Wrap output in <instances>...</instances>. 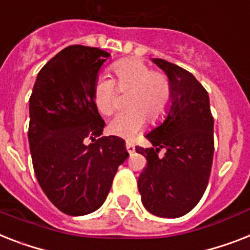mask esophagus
I'll use <instances>...</instances> for the list:
<instances>
[{
	"label": "esophagus",
	"instance_id": "obj_1",
	"mask_svg": "<svg viewBox=\"0 0 250 250\" xmlns=\"http://www.w3.org/2000/svg\"><path fill=\"white\" fill-rule=\"evenodd\" d=\"M125 149H127V151H128L129 154L135 153V146H133V144L125 143Z\"/></svg>",
	"mask_w": 250,
	"mask_h": 250
}]
</instances>
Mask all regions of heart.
Here are the masks:
<instances>
[{
	"mask_svg": "<svg viewBox=\"0 0 250 250\" xmlns=\"http://www.w3.org/2000/svg\"><path fill=\"white\" fill-rule=\"evenodd\" d=\"M113 79L100 77L92 90L93 103L103 115H110L117 106L115 90L127 92V110L109 123V132L132 140L144 128L147 119L157 125L166 119L172 104V86L167 74L151 70L140 59H122L110 66Z\"/></svg>",
	"mask_w": 250,
	"mask_h": 250,
	"instance_id": "b5f03b06",
	"label": "heart"
}]
</instances>
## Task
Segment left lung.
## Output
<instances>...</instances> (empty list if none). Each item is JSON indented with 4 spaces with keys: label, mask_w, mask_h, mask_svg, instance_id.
<instances>
[{
    "label": "left lung",
    "mask_w": 250,
    "mask_h": 250,
    "mask_svg": "<svg viewBox=\"0 0 250 250\" xmlns=\"http://www.w3.org/2000/svg\"><path fill=\"white\" fill-rule=\"evenodd\" d=\"M172 86L166 121L149 132L151 147L136 146L146 158L137 181L146 209L158 217L177 218L194 208L209 181L214 139L209 96L191 73L163 59H153ZM166 151L163 157L159 151Z\"/></svg>",
    "instance_id": "left-lung-1"
}]
</instances>
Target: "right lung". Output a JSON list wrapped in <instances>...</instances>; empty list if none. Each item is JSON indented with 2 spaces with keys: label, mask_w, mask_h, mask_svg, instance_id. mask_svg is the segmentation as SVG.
I'll list each match as a JSON object with an SVG mask.
<instances>
[{
  "label": "right lung",
  "mask_w": 250,
  "mask_h": 250,
  "mask_svg": "<svg viewBox=\"0 0 250 250\" xmlns=\"http://www.w3.org/2000/svg\"><path fill=\"white\" fill-rule=\"evenodd\" d=\"M110 54L73 44L38 73L29 99L30 155L41 188L59 210L84 216L99 209L127 157L125 140L103 136L93 103L97 73ZM93 141L85 145V139Z\"/></svg>",
  "instance_id": "right-lung-1"
}]
</instances>
